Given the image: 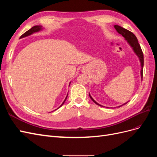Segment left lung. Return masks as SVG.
<instances>
[{
    "mask_svg": "<svg viewBox=\"0 0 157 157\" xmlns=\"http://www.w3.org/2000/svg\"><path fill=\"white\" fill-rule=\"evenodd\" d=\"M114 27H115V29L117 31V32L118 33H119V34H121L123 37L125 38V39L128 41V43H129L130 45L132 47V48H133V50H134V51L135 52V53L136 54V55L138 56V58H139V59L140 60V62H141V78H142V79H143V68H144V54H143V52H142V50L141 48V46L139 44V42H138V41H137L136 36H135L134 33H132L131 31H128V30L124 29V28H123V27H122L119 25H115ZM89 96L95 103L97 104V105H98L101 106V105L98 104L96 101H95V100L91 97V96H90V94H89ZM128 102H126L124 104H123L122 105H125V104H126Z\"/></svg>",
    "mask_w": 157,
    "mask_h": 157,
    "instance_id": "1",
    "label": "left lung"
}]
</instances>
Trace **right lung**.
I'll list each match as a JSON object with an SVG mask.
<instances>
[{
  "label": "right lung",
  "instance_id": "1",
  "mask_svg": "<svg viewBox=\"0 0 157 157\" xmlns=\"http://www.w3.org/2000/svg\"><path fill=\"white\" fill-rule=\"evenodd\" d=\"M41 29H42V27H41V26H39V25L34 26V27H33L32 28H31V29H30L29 30H28L27 31H26L25 33H23V34L21 36L20 38H23V37H25V36H29V35L33 34V33L38 32V31H40ZM67 96H68V95H67ZM67 97H66V98L65 99L64 101L63 102L62 104H61L60 107H61V106L63 105V104L65 103V100H66V99H67Z\"/></svg>",
  "mask_w": 157,
  "mask_h": 157
}]
</instances>
